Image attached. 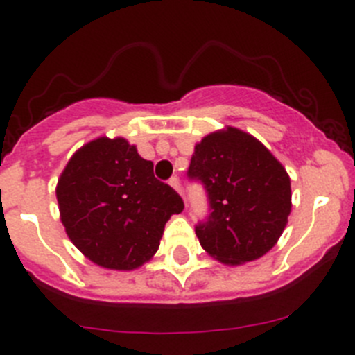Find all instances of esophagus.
<instances>
[{
    "label": "esophagus",
    "mask_w": 355,
    "mask_h": 355,
    "mask_svg": "<svg viewBox=\"0 0 355 355\" xmlns=\"http://www.w3.org/2000/svg\"><path fill=\"white\" fill-rule=\"evenodd\" d=\"M168 184L171 185V187L175 189V191L178 192V194H182V187H180V182H178V178L177 177H171L170 180H168Z\"/></svg>",
    "instance_id": "34e87169"
}]
</instances>
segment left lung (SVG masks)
<instances>
[{
    "instance_id": "obj_1",
    "label": "left lung",
    "mask_w": 355,
    "mask_h": 355,
    "mask_svg": "<svg viewBox=\"0 0 355 355\" xmlns=\"http://www.w3.org/2000/svg\"><path fill=\"white\" fill-rule=\"evenodd\" d=\"M187 177L208 198L196 236L211 257L239 265L277 243L291 211L290 177L254 137L237 128L209 133L196 146Z\"/></svg>"
}]
</instances>
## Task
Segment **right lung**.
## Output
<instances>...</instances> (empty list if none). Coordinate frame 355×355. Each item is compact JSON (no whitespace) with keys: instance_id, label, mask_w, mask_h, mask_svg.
<instances>
[{"instance_id":"1","label":"right lung","mask_w":355,"mask_h":355,"mask_svg":"<svg viewBox=\"0 0 355 355\" xmlns=\"http://www.w3.org/2000/svg\"><path fill=\"white\" fill-rule=\"evenodd\" d=\"M57 201L74 246L116 270L137 269L153 258L170 216L184 209L178 192L154 177L153 161L125 139L105 137L71 157Z\"/></svg>"}]
</instances>
